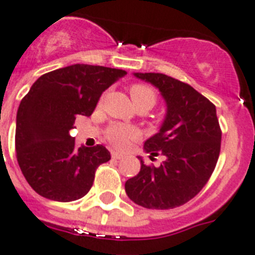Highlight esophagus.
<instances>
[{
    "mask_svg": "<svg viewBox=\"0 0 255 255\" xmlns=\"http://www.w3.org/2000/svg\"><path fill=\"white\" fill-rule=\"evenodd\" d=\"M123 157V154L119 153V152H112V158H115V160H121Z\"/></svg>",
    "mask_w": 255,
    "mask_h": 255,
    "instance_id": "esophagus-1",
    "label": "esophagus"
}]
</instances>
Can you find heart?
Segmentation results:
<instances>
[{
  "label": "heart",
  "mask_w": 255,
  "mask_h": 255,
  "mask_svg": "<svg viewBox=\"0 0 255 255\" xmlns=\"http://www.w3.org/2000/svg\"><path fill=\"white\" fill-rule=\"evenodd\" d=\"M130 95L135 104L136 108H148L151 110L152 107L156 104V93L151 86L143 84H135L130 88ZM139 136V131L135 128L124 125H115L110 128L107 132V138L112 143L116 148H125L130 143V140L136 139Z\"/></svg>",
  "instance_id": "obj_1"
}]
</instances>
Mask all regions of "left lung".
I'll return each mask as SVG.
<instances>
[{
    "label": "left lung",
    "mask_w": 255,
    "mask_h": 255,
    "mask_svg": "<svg viewBox=\"0 0 255 255\" xmlns=\"http://www.w3.org/2000/svg\"><path fill=\"white\" fill-rule=\"evenodd\" d=\"M158 89L166 104L158 132L144 142L151 156L166 160L147 166L140 156V171L126 180L129 199L147 209H173L193 199L205 186L221 152L222 132L217 110L192 86L162 73H134ZM149 156V157H151Z\"/></svg>",
    "instance_id": "1"
}]
</instances>
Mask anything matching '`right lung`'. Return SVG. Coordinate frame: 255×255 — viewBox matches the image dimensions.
<instances>
[{
	"label": "right lung",
	"mask_w": 255,
	"mask_h": 255,
	"mask_svg": "<svg viewBox=\"0 0 255 255\" xmlns=\"http://www.w3.org/2000/svg\"><path fill=\"white\" fill-rule=\"evenodd\" d=\"M123 69L73 64L41 76L16 113L15 149L20 170L42 197L60 202L90 191L95 170L111 160L102 144L76 148L69 131L77 116H90L103 91L124 77Z\"/></svg>",
	"instance_id": "obj_1"
}]
</instances>
